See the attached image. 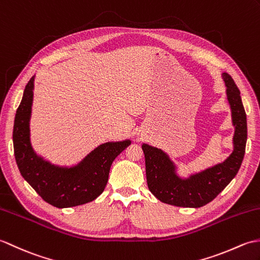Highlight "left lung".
I'll list each match as a JSON object with an SVG mask.
<instances>
[{
	"label": "left lung",
	"instance_id": "8db88e82",
	"mask_svg": "<svg viewBox=\"0 0 260 260\" xmlns=\"http://www.w3.org/2000/svg\"><path fill=\"white\" fill-rule=\"evenodd\" d=\"M227 85V96L233 112L234 152L224 162L212 167L189 179L179 178L175 166L160 149L143 145L146 175L149 190L165 204L199 208L210 203L237 175L243 162L247 141V119L240 91L228 73L222 74Z\"/></svg>",
	"mask_w": 260,
	"mask_h": 260
}]
</instances>
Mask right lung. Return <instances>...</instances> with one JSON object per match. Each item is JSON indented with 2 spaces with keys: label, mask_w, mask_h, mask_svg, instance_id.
Instances as JSON below:
<instances>
[{
  "label": "right lung",
  "mask_w": 260,
  "mask_h": 260,
  "mask_svg": "<svg viewBox=\"0 0 260 260\" xmlns=\"http://www.w3.org/2000/svg\"><path fill=\"white\" fill-rule=\"evenodd\" d=\"M33 81L32 77L25 86L14 120V155L21 175L44 201L56 208L90 203L103 192L113 160L131 142L125 140L103 143L73 168H60L39 158L31 147L28 128Z\"/></svg>",
  "instance_id": "1"
}]
</instances>
